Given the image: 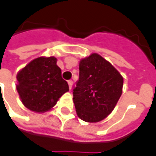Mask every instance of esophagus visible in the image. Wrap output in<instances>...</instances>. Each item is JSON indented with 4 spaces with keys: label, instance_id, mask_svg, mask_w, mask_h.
Listing matches in <instances>:
<instances>
[{
    "label": "esophagus",
    "instance_id": "34e87169",
    "mask_svg": "<svg viewBox=\"0 0 156 156\" xmlns=\"http://www.w3.org/2000/svg\"><path fill=\"white\" fill-rule=\"evenodd\" d=\"M68 86H69V89H71L72 86H73V81H72V80H68Z\"/></svg>",
    "mask_w": 156,
    "mask_h": 156
}]
</instances>
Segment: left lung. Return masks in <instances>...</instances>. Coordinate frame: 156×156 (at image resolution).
<instances>
[{
  "mask_svg": "<svg viewBox=\"0 0 156 156\" xmlns=\"http://www.w3.org/2000/svg\"><path fill=\"white\" fill-rule=\"evenodd\" d=\"M124 79L110 62L93 53L79 63V78L73 88V103L82 120L96 123L115 108L122 94Z\"/></svg>",
  "mask_w": 156,
  "mask_h": 156,
  "instance_id": "8db88e82",
  "label": "left lung"
}]
</instances>
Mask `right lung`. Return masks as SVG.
I'll return each instance as SVG.
<instances>
[{
	"instance_id": "1",
	"label": "right lung",
	"mask_w": 156,
	"mask_h": 156,
	"mask_svg": "<svg viewBox=\"0 0 156 156\" xmlns=\"http://www.w3.org/2000/svg\"><path fill=\"white\" fill-rule=\"evenodd\" d=\"M16 78V89L22 104L34 112L51 109L58 98L69 90L54 57L32 60L19 72Z\"/></svg>"
}]
</instances>
